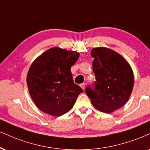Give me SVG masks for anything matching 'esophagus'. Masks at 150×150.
Returning <instances> with one entry per match:
<instances>
[{
  "label": "esophagus",
  "mask_w": 150,
  "mask_h": 150,
  "mask_svg": "<svg viewBox=\"0 0 150 150\" xmlns=\"http://www.w3.org/2000/svg\"><path fill=\"white\" fill-rule=\"evenodd\" d=\"M80 86L82 87V89L83 90H84V89H85V87H86V84H85V83H82V84H80Z\"/></svg>",
  "instance_id": "1"
}]
</instances>
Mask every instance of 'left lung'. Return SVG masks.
<instances>
[{
  "label": "left lung",
  "instance_id": "left-lung-1",
  "mask_svg": "<svg viewBox=\"0 0 150 150\" xmlns=\"http://www.w3.org/2000/svg\"><path fill=\"white\" fill-rule=\"evenodd\" d=\"M91 55L96 80L94 90L89 86L86 93L96 109L111 113L127 103L134 84V76L129 63L114 50L93 48Z\"/></svg>",
  "mask_w": 150,
  "mask_h": 150
}]
</instances>
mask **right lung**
<instances>
[{
	"instance_id": "1",
	"label": "right lung",
	"mask_w": 150,
	"mask_h": 150,
	"mask_svg": "<svg viewBox=\"0 0 150 150\" xmlns=\"http://www.w3.org/2000/svg\"><path fill=\"white\" fill-rule=\"evenodd\" d=\"M79 52L54 47L38 57L26 77L32 100L43 112L59 117L73 108L83 90L73 80L70 68Z\"/></svg>"
}]
</instances>
